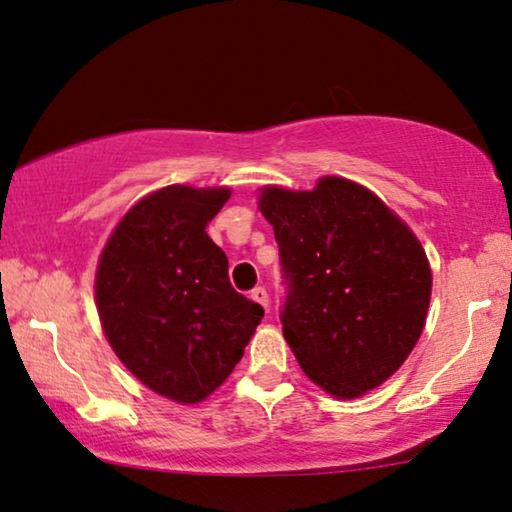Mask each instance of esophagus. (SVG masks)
<instances>
[{"instance_id": "1", "label": "esophagus", "mask_w": 512, "mask_h": 512, "mask_svg": "<svg viewBox=\"0 0 512 512\" xmlns=\"http://www.w3.org/2000/svg\"><path fill=\"white\" fill-rule=\"evenodd\" d=\"M250 299L262 305V308H269V294H266L264 287H255L253 292H250Z\"/></svg>"}]
</instances>
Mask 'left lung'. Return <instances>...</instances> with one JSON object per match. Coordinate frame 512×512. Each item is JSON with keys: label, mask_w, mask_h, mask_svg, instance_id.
<instances>
[{"label": "left lung", "mask_w": 512, "mask_h": 512, "mask_svg": "<svg viewBox=\"0 0 512 512\" xmlns=\"http://www.w3.org/2000/svg\"><path fill=\"white\" fill-rule=\"evenodd\" d=\"M292 287L282 335L301 370L338 400L361 398L407 361L421 338L432 269L411 227L345 177L312 190L259 188Z\"/></svg>", "instance_id": "left-lung-1"}]
</instances>
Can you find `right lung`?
I'll return each instance as SVG.
<instances>
[{"label":"right lung","mask_w":512,"mask_h":512,"mask_svg":"<svg viewBox=\"0 0 512 512\" xmlns=\"http://www.w3.org/2000/svg\"><path fill=\"white\" fill-rule=\"evenodd\" d=\"M232 188L172 183L137 200L96 264L94 296L112 352L149 391L204 402L241 361L262 322L234 292L207 225Z\"/></svg>","instance_id":"right-lung-1"}]
</instances>
